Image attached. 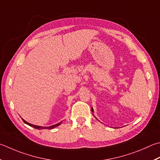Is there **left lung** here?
I'll return each mask as SVG.
<instances>
[{"label":"left lung","mask_w":160,"mask_h":160,"mask_svg":"<svg viewBox=\"0 0 160 160\" xmlns=\"http://www.w3.org/2000/svg\"><path fill=\"white\" fill-rule=\"evenodd\" d=\"M92 112H93V108H92ZM93 116H94V115H93ZM95 118H96V117H95ZM96 119H97V118H96ZM97 120H98V119H97Z\"/></svg>","instance_id":"left-lung-1"}]
</instances>
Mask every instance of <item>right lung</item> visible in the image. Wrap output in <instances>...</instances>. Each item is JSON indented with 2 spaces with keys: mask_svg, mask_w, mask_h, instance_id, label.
I'll return each instance as SVG.
<instances>
[{
  "mask_svg": "<svg viewBox=\"0 0 160 160\" xmlns=\"http://www.w3.org/2000/svg\"><path fill=\"white\" fill-rule=\"evenodd\" d=\"M22 120H23V121L25 123L28 125V126H30L31 127H33L34 128H36V129H38V130H42V129H52V128H54L55 127H57L58 126H59V125L62 124V121L59 122V123L55 124V125H53V126H49V127H43V126H36V125H33V124H31L30 123H28V122L26 121L24 119H23L22 118Z\"/></svg>",
  "mask_w": 160,
  "mask_h": 160,
  "instance_id": "obj_1",
  "label": "right lung"
}]
</instances>
